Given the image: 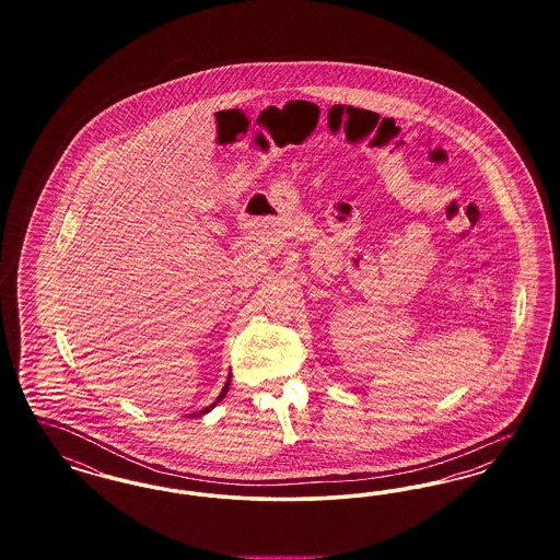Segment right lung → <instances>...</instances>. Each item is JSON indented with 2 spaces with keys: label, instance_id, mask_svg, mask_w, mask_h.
I'll use <instances>...</instances> for the list:
<instances>
[{
  "label": "right lung",
  "instance_id": "1",
  "mask_svg": "<svg viewBox=\"0 0 560 560\" xmlns=\"http://www.w3.org/2000/svg\"><path fill=\"white\" fill-rule=\"evenodd\" d=\"M229 386H231V373H229V377H226V384H224V388L220 390V395H218V399L213 400L212 405L210 407H206V409H201V411H195V413H188V416H206L208 411H212L213 407L220 402V400L224 399L226 397V393H229Z\"/></svg>",
  "mask_w": 560,
  "mask_h": 560
}]
</instances>
